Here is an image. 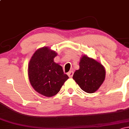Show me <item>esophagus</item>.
Listing matches in <instances>:
<instances>
[{"mask_svg": "<svg viewBox=\"0 0 129 129\" xmlns=\"http://www.w3.org/2000/svg\"><path fill=\"white\" fill-rule=\"evenodd\" d=\"M67 75H68V76H69L70 78H72V76H73V71H70V72H69L67 73Z\"/></svg>", "mask_w": 129, "mask_h": 129, "instance_id": "esophagus-1", "label": "esophagus"}]
</instances>
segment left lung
Wrapping results in <instances>:
<instances>
[{
	"label": "left lung",
	"mask_w": 129,
	"mask_h": 129,
	"mask_svg": "<svg viewBox=\"0 0 129 129\" xmlns=\"http://www.w3.org/2000/svg\"><path fill=\"white\" fill-rule=\"evenodd\" d=\"M104 67L94 59L84 54L79 61V69L74 73L73 79L83 91L88 93L96 91L104 81Z\"/></svg>",
	"instance_id": "left-lung-1"
}]
</instances>
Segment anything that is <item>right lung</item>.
<instances>
[{
	"mask_svg": "<svg viewBox=\"0 0 129 129\" xmlns=\"http://www.w3.org/2000/svg\"><path fill=\"white\" fill-rule=\"evenodd\" d=\"M57 53L50 47L38 49L29 60L28 75L31 85L38 93L46 97L56 95L69 76L62 67L54 62Z\"/></svg>",
	"mask_w": 129,
	"mask_h": 129,
	"instance_id": "right-lung-1",
	"label": "right lung"
}]
</instances>
